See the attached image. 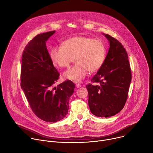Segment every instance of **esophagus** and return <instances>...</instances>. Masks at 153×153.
<instances>
[{
	"label": "esophagus",
	"instance_id": "1",
	"mask_svg": "<svg viewBox=\"0 0 153 153\" xmlns=\"http://www.w3.org/2000/svg\"><path fill=\"white\" fill-rule=\"evenodd\" d=\"M81 86H82V85H81L80 84H79V83H77V84H76V87H77V88H79V87H80Z\"/></svg>",
	"mask_w": 153,
	"mask_h": 153
}]
</instances>
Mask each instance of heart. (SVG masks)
Instances as JSON below:
<instances>
[{
  "instance_id": "obj_1",
  "label": "heart",
  "mask_w": 153,
  "mask_h": 153,
  "mask_svg": "<svg viewBox=\"0 0 153 153\" xmlns=\"http://www.w3.org/2000/svg\"><path fill=\"white\" fill-rule=\"evenodd\" d=\"M50 56L53 63L64 68H69L76 59L77 62L65 71L63 77L79 82L87 75L88 71L96 72L102 66L106 56V48L100 39L76 36L65 40L62 46L53 47Z\"/></svg>"
}]
</instances>
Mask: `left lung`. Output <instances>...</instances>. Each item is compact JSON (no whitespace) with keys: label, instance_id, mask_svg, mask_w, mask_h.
I'll return each instance as SVG.
<instances>
[{"label":"left lung","instance_id":"1","mask_svg":"<svg viewBox=\"0 0 153 153\" xmlns=\"http://www.w3.org/2000/svg\"><path fill=\"white\" fill-rule=\"evenodd\" d=\"M109 48L104 63L86 85L90 111L97 117H108L120 112L125 106L131 80V71L124 47L109 34Z\"/></svg>","mask_w":153,"mask_h":153}]
</instances>
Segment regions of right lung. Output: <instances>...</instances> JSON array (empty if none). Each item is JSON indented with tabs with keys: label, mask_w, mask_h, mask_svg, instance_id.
Masks as SVG:
<instances>
[{
	"label": "right lung",
	"mask_w": 153,
	"mask_h": 153,
	"mask_svg": "<svg viewBox=\"0 0 153 153\" xmlns=\"http://www.w3.org/2000/svg\"><path fill=\"white\" fill-rule=\"evenodd\" d=\"M55 30L37 35L28 42L22 55L21 87L33 113L40 119L56 123L68 113L74 84L67 80L57 87L59 74L54 67L46 41Z\"/></svg>",
	"instance_id": "1"
}]
</instances>
